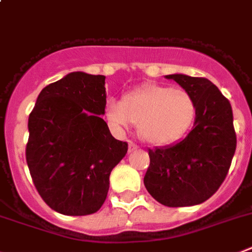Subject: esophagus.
Wrapping results in <instances>:
<instances>
[{"label":"esophagus","instance_id":"1","mask_svg":"<svg viewBox=\"0 0 252 252\" xmlns=\"http://www.w3.org/2000/svg\"><path fill=\"white\" fill-rule=\"evenodd\" d=\"M137 149V145L135 143H132V141H128V153L134 152V150Z\"/></svg>","mask_w":252,"mask_h":252}]
</instances>
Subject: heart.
<instances>
[{"label":"heart","mask_w":252,"mask_h":252,"mask_svg":"<svg viewBox=\"0 0 252 252\" xmlns=\"http://www.w3.org/2000/svg\"><path fill=\"white\" fill-rule=\"evenodd\" d=\"M105 113L116 127L136 125L144 143L162 147L180 140L190 130L196 104L186 90L148 84L126 94L121 102L108 100Z\"/></svg>","instance_id":"heart-1"}]
</instances>
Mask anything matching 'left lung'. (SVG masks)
<instances>
[{"instance_id":"8db88e82","label":"left lung","mask_w":252,"mask_h":252,"mask_svg":"<svg viewBox=\"0 0 252 252\" xmlns=\"http://www.w3.org/2000/svg\"><path fill=\"white\" fill-rule=\"evenodd\" d=\"M192 95L196 115L188 136L149 149L144 185L158 203L171 208L204 203L224 181L236 152L231 103L205 77L167 75Z\"/></svg>"}]
</instances>
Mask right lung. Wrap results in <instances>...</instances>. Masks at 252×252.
Listing matches in <instances>:
<instances>
[{"instance_id": "right-lung-1", "label": "right lung", "mask_w": 252, "mask_h": 252, "mask_svg": "<svg viewBox=\"0 0 252 252\" xmlns=\"http://www.w3.org/2000/svg\"><path fill=\"white\" fill-rule=\"evenodd\" d=\"M105 76L70 72L49 84L29 115L27 163L47 205L64 216L100 209L109 175L127 153L102 118Z\"/></svg>"}]
</instances>
